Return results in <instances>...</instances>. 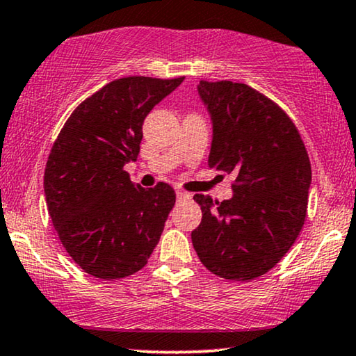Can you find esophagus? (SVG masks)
I'll return each mask as SVG.
<instances>
[{
	"label": "esophagus",
	"mask_w": 356,
	"mask_h": 356,
	"mask_svg": "<svg viewBox=\"0 0 356 356\" xmlns=\"http://www.w3.org/2000/svg\"><path fill=\"white\" fill-rule=\"evenodd\" d=\"M175 195H177V200H188V198H191V193L182 192V191L175 192Z\"/></svg>",
	"instance_id": "obj_1"
}]
</instances>
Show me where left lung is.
Wrapping results in <instances>:
<instances>
[{
    "label": "left lung",
    "mask_w": 356,
    "mask_h": 356,
    "mask_svg": "<svg viewBox=\"0 0 356 356\" xmlns=\"http://www.w3.org/2000/svg\"><path fill=\"white\" fill-rule=\"evenodd\" d=\"M198 94L213 122L208 165L234 175V195H193L203 216L192 244L211 273L249 282L280 262L301 233L309 156L286 112L254 88L202 79Z\"/></svg>",
    "instance_id": "8db88e82"
}]
</instances>
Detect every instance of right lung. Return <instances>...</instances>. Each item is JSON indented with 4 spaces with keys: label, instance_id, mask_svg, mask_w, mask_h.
<instances>
[{
    "label": "right lung",
    "instance_id": "1",
    "mask_svg": "<svg viewBox=\"0 0 356 356\" xmlns=\"http://www.w3.org/2000/svg\"><path fill=\"white\" fill-rule=\"evenodd\" d=\"M182 81H111L74 108L51 146L44 175L49 215L66 252L92 277L136 273L159 243L174 188L135 186L123 165L138 158L151 108Z\"/></svg>",
    "mask_w": 356,
    "mask_h": 356
}]
</instances>
